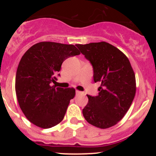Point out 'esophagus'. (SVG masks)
Instances as JSON below:
<instances>
[{
    "instance_id": "1",
    "label": "esophagus",
    "mask_w": 156,
    "mask_h": 156,
    "mask_svg": "<svg viewBox=\"0 0 156 156\" xmlns=\"http://www.w3.org/2000/svg\"><path fill=\"white\" fill-rule=\"evenodd\" d=\"M82 92H80V91H78V90H76V94H81Z\"/></svg>"
}]
</instances>
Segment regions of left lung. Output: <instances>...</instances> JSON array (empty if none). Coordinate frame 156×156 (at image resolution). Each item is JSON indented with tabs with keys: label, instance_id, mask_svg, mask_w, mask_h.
Wrapping results in <instances>:
<instances>
[{
	"label": "left lung",
	"instance_id": "obj_1",
	"mask_svg": "<svg viewBox=\"0 0 156 156\" xmlns=\"http://www.w3.org/2000/svg\"><path fill=\"white\" fill-rule=\"evenodd\" d=\"M93 66L94 82L100 81L98 96L87 94L83 115L89 124L105 129L124 117L136 94L135 73L128 57L105 42L76 44Z\"/></svg>",
	"mask_w": 156,
	"mask_h": 156
}]
</instances>
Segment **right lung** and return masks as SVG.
Listing matches in <instances>:
<instances>
[{
    "label": "right lung",
    "mask_w": 156,
    "mask_h": 156,
    "mask_svg": "<svg viewBox=\"0 0 156 156\" xmlns=\"http://www.w3.org/2000/svg\"><path fill=\"white\" fill-rule=\"evenodd\" d=\"M80 53L73 44L41 42L23 55L16 73L15 92L23 113L34 125L50 128L63 120L76 89L52 83L64 61Z\"/></svg>",
    "instance_id": "obj_1"
}]
</instances>
